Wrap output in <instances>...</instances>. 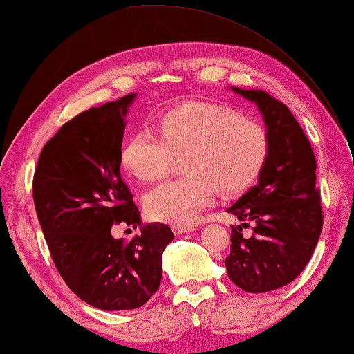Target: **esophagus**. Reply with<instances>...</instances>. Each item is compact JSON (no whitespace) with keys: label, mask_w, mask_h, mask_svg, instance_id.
<instances>
[{"label":"esophagus","mask_w":354,"mask_h":354,"mask_svg":"<svg viewBox=\"0 0 354 354\" xmlns=\"http://www.w3.org/2000/svg\"><path fill=\"white\" fill-rule=\"evenodd\" d=\"M172 230L176 234H183V233H189V232H194L196 227L194 225H174Z\"/></svg>","instance_id":"1"}]
</instances>
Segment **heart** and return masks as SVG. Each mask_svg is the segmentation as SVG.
Segmentation results:
<instances>
[{"label":"heart","instance_id":"heart-1","mask_svg":"<svg viewBox=\"0 0 354 354\" xmlns=\"http://www.w3.org/2000/svg\"><path fill=\"white\" fill-rule=\"evenodd\" d=\"M269 141L259 124L216 104L185 102L157 118V129L141 127L121 149V165L136 180L163 178L174 155L187 152L189 176L160 185L147 194L149 218L187 225L201 218L222 193H236L255 180Z\"/></svg>","mask_w":354,"mask_h":354}]
</instances>
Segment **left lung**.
<instances>
[{
  "label": "left lung",
  "instance_id": "obj_1",
  "mask_svg": "<svg viewBox=\"0 0 354 354\" xmlns=\"http://www.w3.org/2000/svg\"><path fill=\"white\" fill-rule=\"evenodd\" d=\"M232 90L261 111L269 149L258 183L227 209L244 224L232 225L225 268L238 288L261 294L294 281L317 245L324 214L315 157L286 105L263 90ZM249 223L252 236L247 239L240 232Z\"/></svg>",
  "mask_w": 354,
  "mask_h": 354
}]
</instances>
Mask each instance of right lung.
Returning <instances> with one entry per match:
<instances>
[{"label":"right lung","instance_id":"add662e5","mask_svg":"<svg viewBox=\"0 0 354 354\" xmlns=\"http://www.w3.org/2000/svg\"><path fill=\"white\" fill-rule=\"evenodd\" d=\"M135 93L85 110L49 140L34 172L37 218L53 261L74 294L104 311L145 305L157 292L163 252L174 239L165 224H141L121 178V145ZM140 226L129 243L111 236L120 223Z\"/></svg>","mask_w":354,"mask_h":354}]
</instances>
